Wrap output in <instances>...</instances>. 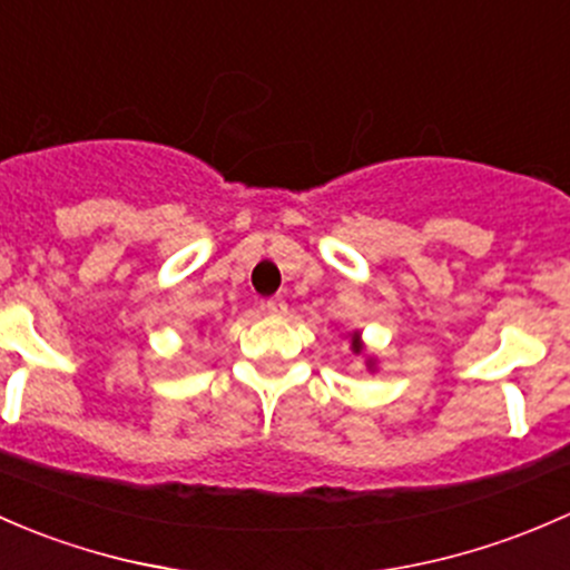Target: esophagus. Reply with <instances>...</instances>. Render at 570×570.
Wrapping results in <instances>:
<instances>
[{"instance_id":"esophagus-1","label":"esophagus","mask_w":570,"mask_h":570,"mask_svg":"<svg viewBox=\"0 0 570 570\" xmlns=\"http://www.w3.org/2000/svg\"><path fill=\"white\" fill-rule=\"evenodd\" d=\"M263 313H266V315H272V318H283V315L287 313V304H285V298L274 296V298H268V302H263Z\"/></svg>"}]
</instances>
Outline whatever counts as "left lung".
<instances>
[{
	"mask_svg": "<svg viewBox=\"0 0 570 570\" xmlns=\"http://www.w3.org/2000/svg\"><path fill=\"white\" fill-rule=\"evenodd\" d=\"M343 340H348L351 351H354L356 356H362V360H365L367 371H371V373L379 371V360H375V354H371V351H367V345H365V340H362L360 328H354V332H345Z\"/></svg>",
	"mask_w": 570,
	"mask_h": 570,
	"instance_id": "left-lung-1",
	"label": "left lung"
}]
</instances>
